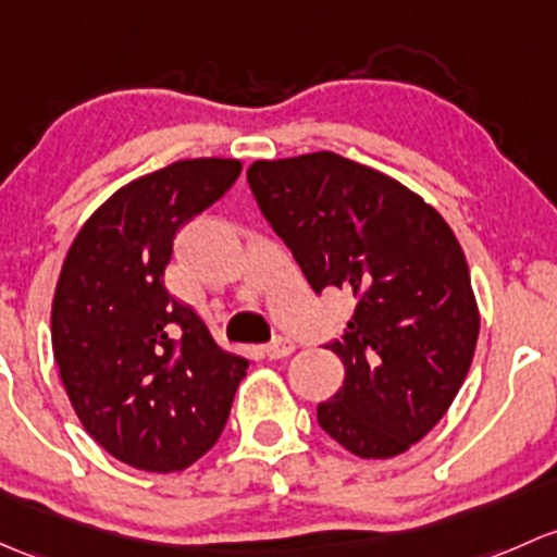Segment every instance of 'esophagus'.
<instances>
[{"instance_id":"esophagus-1","label":"esophagus","mask_w":557,"mask_h":557,"mask_svg":"<svg viewBox=\"0 0 557 557\" xmlns=\"http://www.w3.org/2000/svg\"><path fill=\"white\" fill-rule=\"evenodd\" d=\"M294 349H296V344L290 342V338H285V336H277V338H272L269 344H263V355H267L269 360H277V357H288L290 352H294Z\"/></svg>"}]
</instances>
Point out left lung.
<instances>
[{"label":"left lung","instance_id":"obj_1","mask_svg":"<svg viewBox=\"0 0 557 557\" xmlns=\"http://www.w3.org/2000/svg\"><path fill=\"white\" fill-rule=\"evenodd\" d=\"M248 186L314 294L347 290L355 312L325 347L344 384L318 424L362 459L421 441L470 371L480 318L454 232L419 195L333 151L253 162Z\"/></svg>","mask_w":557,"mask_h":557}]
</instances>
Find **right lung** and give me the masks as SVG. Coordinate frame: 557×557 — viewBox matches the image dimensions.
<instances>
[{"label":"right lung","instance_id":"right-lung-1","mask_svg":"<svg viewBox=\"0 0 557 557\" xmlns=\"http://www.w3.org/2000/svg\"><path fill=\"white\" fill-rule=\"evenodd\" d=\"M237 160H181L133 181L69 248L52 352L87 435L146 472L195 465L224 432L248 360L168 294L175 234L237 181Z\"/></svg>","mask_w":557,"mask_h":557}]
</instances>
